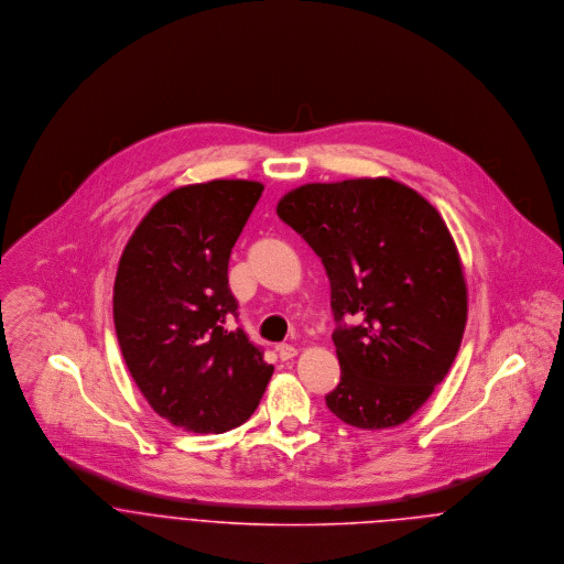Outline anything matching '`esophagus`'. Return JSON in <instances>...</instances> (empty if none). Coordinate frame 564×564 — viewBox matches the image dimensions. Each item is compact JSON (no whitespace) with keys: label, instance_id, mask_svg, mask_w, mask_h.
Masks as SVG:
<instances>
[{"label":"esophagus","instance_id":"esophagus-1","mask_svg":"<svg viewBox=\"0 0 564 564\" xmlns=\"http://www.w3.org/2000/svg\"><path fill=\"white\" fill-rule=\"evenodd\" d=\"M278 354H280L282 360H291V358L297 356V349L293 345H289V343H282V345H278Z\"/></svg>","mask_w":564,"mask_h":564}]
</instances>
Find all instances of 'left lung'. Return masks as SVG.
<instances>
[{
	"mask_svg": "<svg viewBox=\"0 0 564 564\" xmlns=\"http://www.w3.org/2000/svg\"><path fill=\"white\" fill-rule=\"evenodd\" d=\"M278 217L322 258L340 382L325 395L345 423L408 421L447 376L467 325L463 262L443 217L391 177L304 184Z\"/></svg>",
	"mask_w": 564,
	"mask_h": 564,
	"instance_id": "8db88e82",
	"label": "left lung"
}]
</instances>
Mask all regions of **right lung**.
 Segmentation results:
<instances>
[{"label":"right lung","instance_id":"obj_1","mask_svg":"<svg viewBox=\"0 0 564 564\" xmlns=\"http://www.w3.org/2000/svg\"><path fill=\"white\" fill-rule=\"evenodd\" d=\"M251 180L188 184L159 199L126 245L112 315L123 360L169 423L221 434L245 423L271 380L241 327L228 262L262 195Z\"/></svg>","mask_w":564,"mask_h":564}]
</instances>
